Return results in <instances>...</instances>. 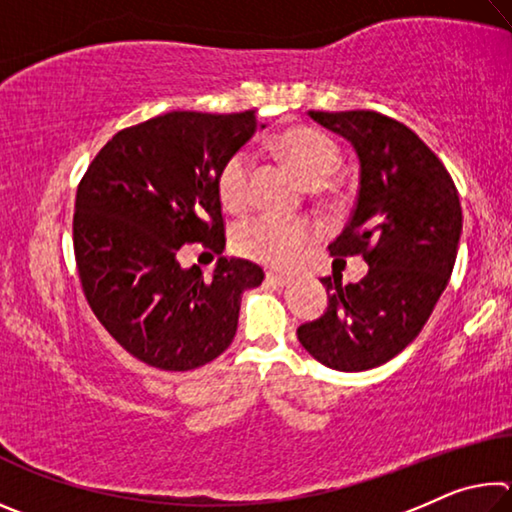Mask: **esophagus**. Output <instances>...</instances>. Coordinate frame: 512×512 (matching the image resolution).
Instances as JSON below:
<instances>
[{
    "instance_id": "esophagus-1",
    "label": "esophagus",
    "mask_w": 512,
    "mask_h": 512,
    "mask_svg": "<svg viewBox=\"0 0 512 512\" xmlns=\"http://www.w3.org/2000/svg\"><path fill=\"white\" fill-rule=\"evenodd\" d=\"M291 280L284 275H277V273H266V284H271V287H287Z\"/></svg>"
}]
</instances>
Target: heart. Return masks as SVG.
Masks as SVG:
<instances>
[{
    "mask_svg": "<svg viewBox=\"0 0 512 512\" xmlns=\"http://www.w3.org/2000/svg\"><path fill=\"white\" fill-rule=\"evenodd\" d=\"M275 151L287 160L302 183L311 189L325 187L341 169V149L332 137L307 126H293L273 140ZM219 198L230 212H244L253 203V158L239 151L223 162L216 178ZM314 237V228L302 219H282L277 214H257L237 225L235 248L241 257L271 268H287Z\"/></svg>",
    "mask_w": 512,
    "mask_h": 512,
    "instance_id": "b5f03b06",
    "label": "heart"
}]
</instances>
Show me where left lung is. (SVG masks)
I'll use <instances>...</instances> for the list:
<instances>
[{"label": "left lung", "mask_w": 512, "mask_h": 512, "mask_svg": "<svg viewBox=\"0 0 512 512\" xmlns=\"http://www.w3.org/2000/svg\"><path fill=\"white\" fill-rule=\"evenodd\" d=\"M309 117L348 140L359 158V196L334 257L363 255L357 284L323 277L325 314L298 327V341L323 366L377 368L422 332L452 275L463 232L452 176L409 126L372 110Z\"/></svg>", "instance_id": "left-lung-1"}]
</instances>
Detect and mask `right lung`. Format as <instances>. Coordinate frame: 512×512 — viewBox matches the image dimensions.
I'll list each match as a JSON object with an SVG mask.
<instances>
[{
    "label": "right lung",
    "mask_w": 512,
    "mask_h": 512,
    "mask_svg": "<svg viewBox=\"0 0 512 512\" xmlns=\"http://www.w3.org/2000/svg\"><path fill=\"white\" fill-rule=\"evenodd\" d=\"M255 131L253 110H173L119 131L76 189L74 255L88 305L153 368L194 370L228 350L241 293L264 280L248 259L219 257L210 280L178 262L185 244L223 253L216 178Z\"/></svg>",
    "instance_id": "add662e5"
}]
</instances>
